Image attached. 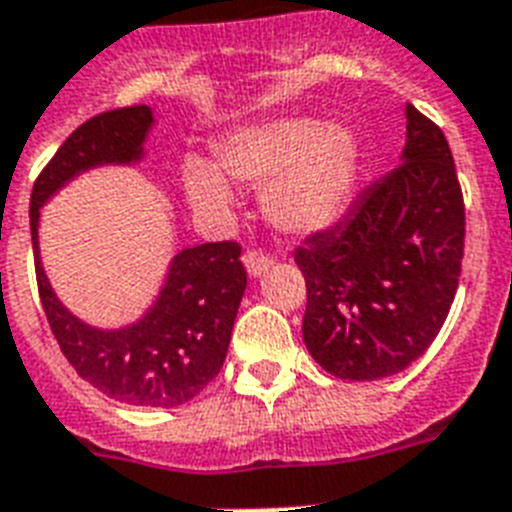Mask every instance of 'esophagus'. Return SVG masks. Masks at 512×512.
I'll use <instances>...</instances> for the list:
<instances>
[{
  "mask_svg": "<svg viewBox=\"0 0 512 512\" xmlns=\"http://www.w3.org/2000/svg\"><path fill=\"white\" fill-rule=\"evenodd\" d=\"M242 260H244V268H247V273L252 278L263 276L265 270H268L270 265H273V257L263 255V252H247V255H244Z\"/></svg>",
  "mask_w": 512,
  "mask_h": 512,
  "instance_id": "1",
  "label": "esophagus"
}]
</instances>
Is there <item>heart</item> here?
<instances>
[{
	"instance_id": "1",
	"label": "heart",
	"mask_w": 512,
	"mask_h": 512,
	"mask_svg": "<svg viewBox=\"0 0 512 512\" xmlns=\"http://www.w3.org/2000/svg\"><path fill=\"white\" fill-rule=\"evenodd\" d=\"M357 160L360 147L350 128L299 115L244 126L218 147L228 176L268 184L265 210L292 234L323 231L342 215L355 189ZM222 171L207 157H186L184 191L202 213L226 215L234 207V186Z\"/></svg>"
}]
</instances>
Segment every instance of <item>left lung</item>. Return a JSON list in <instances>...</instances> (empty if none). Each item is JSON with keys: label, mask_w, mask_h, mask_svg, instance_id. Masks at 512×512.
Wrapping results in <instances>:
<instances>
[{"label": "left lung", "mask_w": 512, "mask_h": 512, "mask_svg": "<svg viewBox=\"0 0 512 512\" xmlns=\"http://www.w3.org/2000/svg\"><path fill=\"white\" fill-rule=\"evenodd\" d=\"M400 165L294 252L307 352L331 376L378 381L429 350L458 292L463 191L442 128L407 105Z\"/></svg>", "instance_id": "1"}]
</instances>
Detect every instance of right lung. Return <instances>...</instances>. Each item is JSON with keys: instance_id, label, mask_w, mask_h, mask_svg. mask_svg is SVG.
I'll use <instances>...</instances> for the list:
<instances>
[{"instance_id": "obj_1", "label": "right lung", "mask_w": 512, "mask_h": 512, "mask_svg": "<svg viewBox=\"0 0 512 512\" xmlns=\"http://www.w3.org/2000/svg\"><path fill=\"white\" fill-rule=\"evenodd\" d=\"M152 126L149 105L102 112L78 126L33 184L31 242L41 305L78 376L126 405L178 407L194 400L223 368L247 289L242 247L210 242L176 252L152 307L123 328L89 326L70 313L49 284L39 249L41 207L86 170L136 165Z\"/></svg>"}]
</instances>
